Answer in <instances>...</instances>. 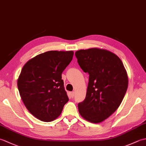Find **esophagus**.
<instances>
[{
	"label": "esophagus",
	"mask_w": 146,
	"mask_h": 146,
	"mask_svg": "<svg viewBox=\"0 0 146 146\" xmlns=\"http://www.w3.org/2000/svg\"><path fill=\"white\" fill-rule=\"evenodd\" d=\"M70 94V95L71 96V97H74V94H75V93H74V92H71Z\"/></svg>",
	"instance_id": "34e87169"
}]
</instances>
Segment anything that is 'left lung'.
Listing matches in <instances>:
<instances>
[{
	"label": "left lung",
	"mask_w": 146,
	"mask_h": 146,
	"mask_svg": "<svg viewBox=\"0 0 146 146\" xmlns=\"http://www.w3.org/2000/svg\"><path fill=\"white\" fill-rule=\"evenodd\" d=\"M77 61L89 74L86 97L78 104L81 116L100 123L116 111L128 87V76L120 59L106 49L90 48L75 52Z\"/></svg>",
	"instance_id": "1"
}]
</instances>
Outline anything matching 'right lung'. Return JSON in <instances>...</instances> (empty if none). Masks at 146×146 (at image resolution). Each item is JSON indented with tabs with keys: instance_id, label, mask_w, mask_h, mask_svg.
Segmentation results:
<instances>
[{
	"instance_id": "1",
	"label": "right lung",
	"mask_w": 146,
	"mask_h": 146,
	"mask_svg": "<svg viewBox=\"0 0 146 146\" xmlns=\"http://www.w3.org/2000/svg\"><path fill=\"white\" fill-rule=\"evenodd\" d=\"M73 56L72 51H49L24 65L17 80L18 90L27 109L38 119L55 120L69 100L61 74Z\"/></svg>"
}]
</instances>
